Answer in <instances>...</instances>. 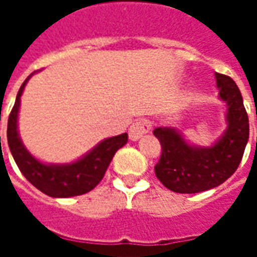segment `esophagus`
Instances as JSON below:
<instances>
[{"label":"esophagus","instance_id":"obj_1","mask_svg":"<svg viewBox=\"0 0 257 257\" xmlns=\"http://www.w3.org/2000/svg\"><path fill=\"white\" fill-rule=\"evenodd\" d=\"M151 125L147 119H138L136 122H134L131 125L129 128V139L134 140H139L143 135H146L149 131H150Z\"/></svg>","mask_w":257,"mask_h":257}]
</instances>
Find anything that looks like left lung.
<instances>
[{
    "label": "left lung",
    "instance_id": "8db88e82",
    "mask_svg": "<svg viewBox=\"0 0 257 257\" xmlns=\"http://www.w3.org/2000/svg\"><path fill=\"white\" fill-rule=\"evenodd\" d=\"M219 99L227 104V128L210 147L190 145L180 132L160 126L153 134L161 143L156 176L175 193L195 194L224 183L237 171L249 139V119L237 84L215 74Z\"/></svg>",
    "mask_w": 257,
    "mask_h": 257
}]
</instances>
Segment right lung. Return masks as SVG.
<instances>
[{
	"label": "right lung",
	"mask_w": 257,
	"mask_h": 257,
	"mask_svg": "<svg viewBox=\"0 0 257 257\" xmlns=\"http://www.w3.org/2000/svg\"><path fill=\"white\" fill-rule=\"evenodd\" d=\"M30 74L20 86L16 101L8 118L9 150L12 153L16 165L34 187L53 198H68L81 195L93 190L100 183L112 157L128 142V135L122 134L101 140L89 153L79 160L70 164H45L33 157L22 143L18 131V115H19L20 96L25 90ZM1 142V138H0Z\"/></svg>",
	"instance_id": "right-lung-1"
}]
</instances>
